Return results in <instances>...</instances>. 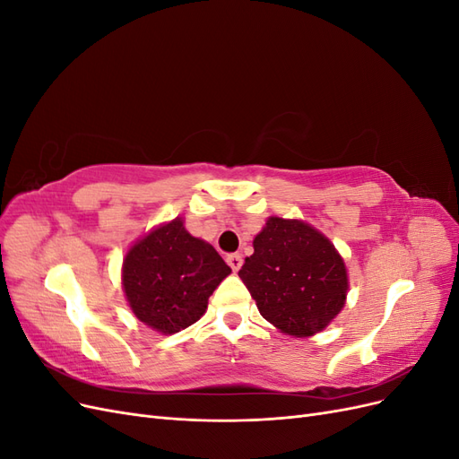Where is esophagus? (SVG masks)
<instances>
[{
  "label": "esophagus",
  "instance_id": "1",
  "mask_svg": "<svg viewBox=\"0 0 459 459\" xmlns=\"http://www.w3.org/2000/svg\"><path fill=\"white\" fill-rule=\"evenodd\" d=\"M228 264L231 266V270L233 272H238L239 268H241V264H243V256L239 255V253H233V255H228Z\"/></svg>",
  "mask_w": 459,
  "mask_h": 459
}]
</instances>
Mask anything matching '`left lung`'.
<instances>
[{"mask_svg":"<svg viewBox=\"0 0 459 459\" xmlns=\"http://www.w3.org/2000/svg\"><path fill=\"white\" fill-rule=\"evenodd\" d=\"M245 258L241 281L258 312L293 337H310L344 307L349 277L327 238L300 220L272 216Z\"/></svg>","mask_w":459,"mask_h":459,"instance_id":"8db88e82","label":"left lung"}]
</instances>
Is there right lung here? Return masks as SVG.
Returning <instances> with one entry per match:
<instances>
[{"instance_id":"add662e5","label":"right lung","mask_w":459,"mask_h":459,"mask_svg":"<svg viewBox=\"0 0 459 459\" xmlns=\"http://www.w3.org/2000/svg\"><path fill=\"white\" fill-rule=\"evenodd\" d=\"M230 273L216 248L189 235L176 218L130 248L122 285L135 317L172 335L197 322L208 297Z\"/></svg>"}]
</instances>
